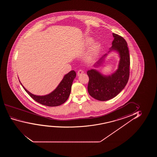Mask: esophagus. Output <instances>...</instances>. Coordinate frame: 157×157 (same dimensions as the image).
<instances>
[{
	"instance_id": "esophagus-1",
	"label": "esophagus",
	"mask_w": 157,
	"mask_h": 157,
	"mask_svg": "<svg viewBox=\"0 0 157 157\" xmlns=\"http://www.w3.org/2000/svg\"><path fill=\"white\" fill-rule=\"evenodd\" d=\"M83 73H84V71H82V70H79V71H78V76H79V75H82V74Z\"/></svg>"
}]
</instances>
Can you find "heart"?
<instances>
[{
	"label": "heart",
	"mask_w": 157,
	"mask_h": 157,
	"mask_svg": "<svg viewBox=\"0 0 157 157\" xmlns=\"http://www.w3.org/2000/svg\"><path fill=\"white\" fill-rule=\"evenodd\" d=\"M92 42L93 39L92 38H87L85 41V45L87 46L89 45L92 43ZM99 48V43H94L93 44L86 55V60H87V62H90L93 59H94L98 52Z\"/></svg>",
	"instance_id": "1"
}]
</instances>
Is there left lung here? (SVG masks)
<instances>
[{
	"instance_id": "8db88e82",
	"label": "left lung",
	"mask_w": 157,
	"mask_h": 157,
	"mask_svg": "<svg viewBox=\"0 0 157 157\" xmlns=\"http://www.w3.org/2000/svg\"><path fill=\"white\" fill-rule=\"evenodd\" d=\"M114 40L110 52H116L120 57L118 69L110 75H104L96 69L87 72L89 77L88 93L94 99L99 101H107L114 98L124 88L129 78L130 55L126 41L118 35L113 33ZM105 54L94 65L95 67L102 65Z\"/></svg>"
}]
</instances>
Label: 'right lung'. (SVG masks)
I'll use <instances>...</instances> for the list:
<instances>
[{"instance_id":"obj_1","label":"right lung","mask_w":157,"mask_h":157,"mask_svg":"<svg viewBox=\"0 0 157 157\" xmlns=\"http://www.w3.org/2000/svg\"><path fill=\"white\" fill-rule=\"evenodd\" d=\"M76 73L75 71H71L64 76L58 86L55 90L48 94L45 95H36L29 92L25 88L21 83L26 92L30 95L31 98L39 103L43 105L49 107H56L62 105L69 98L71 90V86L73 80L75 78Z\"/></svg>"}]
</instances>
